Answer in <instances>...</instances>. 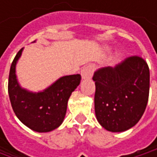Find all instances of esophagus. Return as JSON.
<instances>
[{
  "instance_id": "34e87169",
  "label": "esophagus",
  "mask_w": 157,
  "mask_h": 157,
  "mask_svg": "<svg viewBox=\"0 0 157 157\" xmlns=\"http://www.w3.org/2000/svg\"><path fill=\"white\" fill-rule=\"evenodd\" d=\"M94 69H95V66L94 64H89V65L84 66L81 71V75H82V79L91 78L94 72Z\"/></svg>"
}]
</instances>
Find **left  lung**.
<instances>
[{
	"label": "left lung",
	"instance_id": "1",
	"mask_svg": "<svg viewBox=\"0 0 157 157\" xmlns=\"http://www.w3.org/2000/svg\"><path fill=\"white\" fill-rule=\"evenodd\" d=\"M94 110L97 121L107 131L124 132L141 119L149 96L150 73L140 56H130L114 67L98 69Z\"/></svg>",
	"mask_w": 157,
	"mask_h": 157
}]
</instances>
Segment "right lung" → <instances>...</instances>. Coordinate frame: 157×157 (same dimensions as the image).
I'll return each instance as SVG.
<instances>
[{
  "label": "right lung",
  "instance_id": "add662e5",
  "mask_svg": "<svg viewBox=\"0 0 157 157\" xmlns=\"http://www.w3.org/2000/svg\"><path fill=\"white\" fill-rule=\"evenodd\" d=\"M22 50L16 54L10 69L8 92L12 107L18 119L30 129L39 133L51 132L62 124L69 97L79 85L81 75L63 76L39 93L23 89L17 81L15 73L16 63Z\"/></svg>",
  "mask_w": 157,
  "mask_h": 157
}]
</instances>
